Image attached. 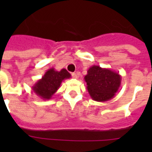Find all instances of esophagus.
Here are the masks:
<instances>
[{
    "label": "esophagus",
    "mask_w": 152,
    "mask_h": 152,
    "mask_svg": "<svg viewBox=\"0 0 152 152\" xmlns=\"http://www.w3.org/2000/svg\"><path fill=\"white\" fill-rule=\"evenodd\" d=\"M72 77H73V78H77V77H78V75L76 73H72Z\"/></svg>",
    "instance_id": "34e87169"
}]
</instances>
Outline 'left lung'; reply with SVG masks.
I'll return each instance as SVG.
<instances>
[{"label":"left lung","instance_id":"8db88e82","mask_svg":"<svg viewBox=\"0 0 152 152\" xmlns=\"http://www.w3.org/2000/svg\"><path fill=\"white\" fill-rule=\"evenodd\" d=\"M84 80L93 100L104 102L115 96L121 84V75L109 68L93 65L88 69Z\"/></svg>","mask_w":152,"mask_h":152}]
</instances>
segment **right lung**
<instances>
[{
    "label": "right lung",
    "instance_id": "right-lung-1",
    "mask_svg": "<svg viewBox=\"0 0 152 152\" xmlns=\"http://www.w3.org/2000/svg\"><path fill=\"white\" fill-rule=\"evenodd\" d=\"M71 77V75L66 69L62 68L60 72L50 68L45 73L41 79L32 87L33 92L42 100H49L58 91L64 79Z\"/></svg>",
    "mask_w": 152,
    "mask_h": 152
}]
</instances>
